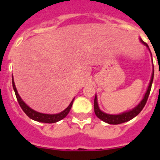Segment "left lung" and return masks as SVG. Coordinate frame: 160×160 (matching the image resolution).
I'll return each mask as SVG.
<instances>
[{"label": "left lung", "instance_id": "8db88e82", "mask_svg": "<svg viewBox=\"0 0 160 160\" xmlns=\"http://www.w3.org/2000/svg\"><path fill=\"white\" fill-rule=\"evenodd\" d=\"M139 41H140L141 43H142L144 46H146L148 49V50L151 53V50L149 49V46H148V44L146 42H144L143 41L139 38ZM151 56L152 58V53H151ZM152 64H153V61H152ZM153 67V70H152V78H151V80H150L149 86H148V89H147V91L144 94L142 99L141 100L140 102L138 103L136 107H135L134 108H132L131 110H129L128 111H124V112L121 113V114H107V113L103 112L100 110L99 107H98V98L97 95L95 94V97H94V113H95L96 116L98 118L101 119L103 122H107L109 124H113V125H117V124L123 123V122H128L131 119L135 118V116H137L139 113L141 112L142 109H143L144 106L146 104L147 101H148V96H149L150 91H151V89H152V85L153 82V78H154V66H152Z\"/></svg>", "mask_w": 160, "mask_h": 160}]
</instances>
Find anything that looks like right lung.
Listing matches in <instances>:
<instances>
[{
    "instance_id": "right-lung-1",
    "label": "right lung",
    "mask_w": 160,
    "mask_h": 160,
    "mask_svg": "<svg viewBox=\"0 0 160 160\" xmlns=\"http://www.w3.org/2000/svg\"><path fill=\"white\" fill-rule=\"evenodd\" d=\"M12 87H13L14 92L16 94L17 99H18V103H19L20 107H22V109L23 110L24 112L26 114L28 117L31 118V119L37 121V122H45V123H53V122H57L60 120L63 119L65 117L69 114L70 109H71L72 105H73V100H74V98H73V100L71 101V102L70 103V105L68 106L64 111H62V112L58 113V114H43V113L38 112V111L32 110V108L29 107V106L25 102L22 100V98L20 97L19 94H18V90H17L16 86H15V83H14L13 77H12Z\"/></svg>"
}]
</instances>
